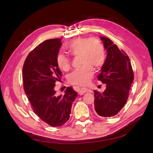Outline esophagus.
Returning <instances> with one entry per match:
<instances>
[{"mask_svg": "<svg viewBox=\"0 0 153 153\" xmlns=\"http://www.w3.org/2000/svg\"><path fill=\"white\" fill-rule=\"evenodd\" d=\"M88 91H88L87 89H84V88H82V89H80V91H79V94H80V95H82V94H84V93H85V92H88Z\"/></svg>", "mask_w": 153, "mask_h": 153, "instance_id": "esophagus-1", "label": "esophagus"}]
</instances>
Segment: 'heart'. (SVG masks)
Segmentation results:
<instances>
[{"instance_id": "b5f03b06", "label": "heart", "mask_w": 153, "mask_h": 153, "mask_svg": "<svg viewBox=\"0 0 153 153\" xmlns=\"http://www.w3.org/2000/svg\"><path fill=\"white\" fill-rule=\"evenodd\" d=\"M66 50L73 56L80 55V69L72 72L68 76L72 84L84 87L90 83L93 76V70L103 65L105 59V50L101 40L97 38H77L67 45ZM56 62L63 71H68L71 66L69 59L62 53L57 55Z\"/></svg>"}]
</instances>
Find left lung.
<instances>
[{
	"instance_id": "left-lung-1",
	"label": "left lung",
	"mask_w": 153,
	"mask_h": 153,
	"mask_svg": "<svg viewBox=\"0 0 153 153\" xmlns=\"http://www.w3.org/2000/svg\"><path fill=\"white\" fill-rule=\"evenodd\" d=\"M100 39L107 54L98 80L106 84V89L103 92L94 91V108L100 116L113 117L126 103L133 73L127 54L110 39L104 36Z\"/></svg>"
}]
</instances>
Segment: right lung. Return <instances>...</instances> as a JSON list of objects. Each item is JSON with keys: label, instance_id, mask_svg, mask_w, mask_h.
I'll list each match as a JSON object with an SVG mask.
<instances>
[{"label": "right lung", "instance_id": "1", "mask_svg": "<svg viewBox=\"0 0 153 153\" xmlns=\"http://www.w3.org/2000/svg\"><path fill=\"white\" fill-rule=\"evenodd\" d=\"M61 39L45 41L27 57L23 66L24 89L34 113L51 126H61L70 117L71 106L78 96L72 87L64 95L57 96L55 83L62 73L56 57L61 47Z\"/></svg>", "mask_w": 153, "mask_h": 153}]
</instances>
